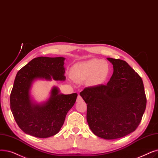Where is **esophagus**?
I'll return each mask as SVG.
<instances>
[{
	"mask_svg": "<svg viewBox=\"0 0 158 158\" xmlns=\"http://www.w3.org/2000/svg\"><path fill=\"white\" fill-rule=\"evenodd\" d=\"M82 98L81 97V95H78V96H77V102H79V101H82Z\"/></svg>",
	"mask_w": 158,
	"mask_h": 158,
	"instance_id": "34e87169",
	"label": "esophagus"
}]
</instances>
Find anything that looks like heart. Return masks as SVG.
<instances>
[{"instance_id": "heart-1", "label": "heart", "mask_w": 158, "mask_h": 158, "mask_svg": "<svg viewBox=\"0 0 158 158\" xmlns=\"http://www.w3.org/2000/svg\"><path fill=\"white\" fill-rule=\"evenodd\" d=\"M110 70L105 60L92 59L74 65L70 70V77L76 83L87 82L89 85H98L107 77Z\"/></svg>"}]
</instances>
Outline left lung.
<instances>
[{
	"mask_svg": "<svg viewBox=\"0 0 158 158\" xmlns=\"http://www.w3.org/2000/svg\"><path fill=\"white\" fill-rule=\"evenodd\" d=\"M107 59L114 72L106 85L85 88L80 95L87 104L92 132L105 139L122 138L138 128L147 98L141 77L125 60Z\"/></svg>",
	"mask_w": 158,
	"mask_h": 158,
	"instance_id": "left-lung-1",
	"label": "left lung"
}]
</instances>
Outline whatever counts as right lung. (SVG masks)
I'll list each match as a JSON object with an SVG mask.
<instances>
[{"mask_svg": "<svg viewBox=\"0 0 158 158\" xmlns=\"http://www.w3.org/2000/svg\"><path fill=\"white\" fill-rule=\"evenodd\" d=\"M64 60L62 57H37L17 72L10 94V108L17 124L26 134L39 138L56 135L75 104L77 94H62L57 86L53 87L49 99L43 103L34 102L30 95L37 79H66Z\"/></svg>", "mask_w": 158, "mask_h": 158, "instance_id": "1", "label": "right lung"}]
</instances>
